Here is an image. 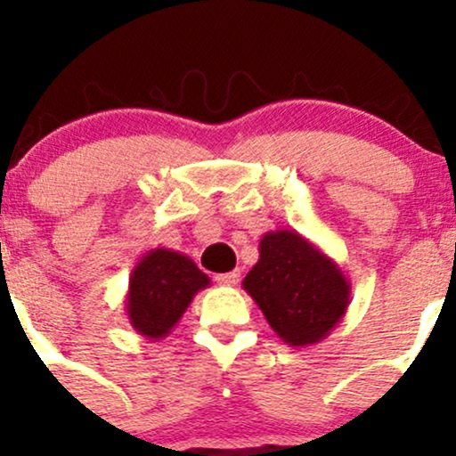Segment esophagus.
I'll return each mask as SVG.
<instances>
[{
	"label": "esophagus",
	"instance_id": "1",
	"mask_svg": "<svg viewBox=\"0 0 456 456\" xmlns=\"http://www.w3.org/2000/svg\"><path fill=\"white\" fill-rule=\"evenodd\" d=\"M216 281L221 282V285H229V287L238 285V281H240V270H232V272H224V274H218Z\"/></svg>",
	"mask_w": 456,
	"mask_h": 456
}]
</instances>
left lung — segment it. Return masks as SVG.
<instances>
[{"instance_id":"left-lung-1","label":"left lung","mask_w":456,"mask_h":456,"mask_svg":"<svg viewBox=\"0 0 456 456\" xmlns=\"http://www.w3.org/2000/svg\"><path fill=\"white\" fill-rule=\"evenodd\" d=\"M242 287L276 337L291 347L323 341L341 323L352 294L337 261L294 229L261 238L259 259Z\"/></svg>"}]
</instances>
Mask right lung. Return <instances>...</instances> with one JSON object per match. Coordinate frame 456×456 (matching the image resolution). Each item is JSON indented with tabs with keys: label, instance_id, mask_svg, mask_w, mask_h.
<instances>
[{
	"label": "right lung",
	"instance_id": "1",
	"mask_svg": "<svg viewBox=\"0 0 456 456\" xmlns=\"http://www.w3.org/2000/svg\"><path fill=\"white\" fill-rule=\"evenodd\" d=\"M210 285L197 264L171 248H151L128 279L126 315L141 337L160 341L177 326L192 297Z\"/></svg>",
	"mask_w": 456,
	"mask_h": 456
}]
</instances>
